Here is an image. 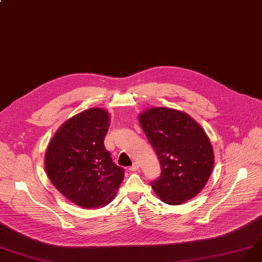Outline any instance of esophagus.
Returning a JSON list of instances; mask_svg holds the SVG:
<instances>
[{
	"instance_id": "esophagus-1",
	"label": "esophagus",
	"mask_w": 262,
	"mask_h": 262,
	"mask_svg": "<svg viewBox=\"0 0 262 262\" xmlns=\"http://www.w3.org/2000/svg\"><path fill=\"white\" fill-rule=\"evenodd\" d=\"M130 171H137L138 169H139V166H138V164L137 163H134L133 165L128 168Z\"/></svg>"
}]
</instances>
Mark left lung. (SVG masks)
I'll return each mask as SVG.
<instances>
[{"label": "left lung", "instance_id": "1", "mask_svg": "<svg viewBox=\"0 0 262 262\" xmlns=\"http://www.w3.org/2000/svg\"><path fill=\"white\" fill-rule=\"evenodd\" d=\"M139 123L161 163V176L151 182L161 201L180 205L199 194L215 162L201 125L189 114L165 106L141 112Z\"/></svg>", "mask_w": 262, "mask_h": 262}]
</instances>
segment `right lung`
<instances>
[{"instance_id": "right-lung-1", "label": "right lung", "mask_w": 262, "mask_h": 262, "mask_svg": "<svg viewBox=\"0 0 262 262\" xmlns=\"http://www.w3.org/2000/svg\"><path fill=\"white\" fill-rule=\"evenodd\" d=\"M110 126L104 109L91 108L67 120L50 141L45 168L54 187L83 208H99L113 200L124 179L103 140Z\"/></svg>"}]
</instances>
